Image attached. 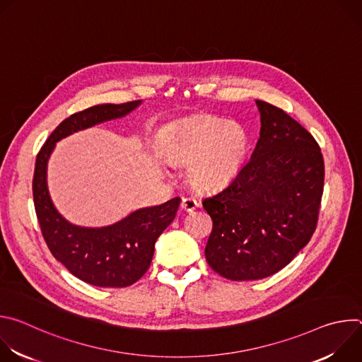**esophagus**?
Returning a JSON list of instances; mask_svg holds the SVG:
<instances>
[{"label": "esophagus", "mask_w": 362, "mask_h": 362, "mask_svg": "<svg viewBox=\"0 0 362 362\" xmlns=\"http://www.w3.org/2000/svg\"><path fill=\"white\" fill-rule=\"evenodd\" d=\"M180 208L186 212H193L196 208H197V202L196 199L190 197V196H186L182 199V203H180Z\"/></svg>", "instance_id": "obj_1"}]
</instances>
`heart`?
Listing matches in <instances>:
<instances>
[{
  "mask_svg": "<svg viewBox=\"0 0 362 362\" xmlns=\"http://www.w3.org/2000/svg\"><path fill=\"white\" fill-rule=\"evenodd\" d=\"M169 148L175 160L190 162V182L209 190L229 183L239 173L247 134L239 123L202 116L176 130Z\"/></svg>",
  "mask_w": 362,
  "mask_h": 362,
  "instance_id": "b5f03b06",
  "label": "heart"
}]
</instances>
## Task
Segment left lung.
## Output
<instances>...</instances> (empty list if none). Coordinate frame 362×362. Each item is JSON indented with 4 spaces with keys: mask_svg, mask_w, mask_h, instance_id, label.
<instances>
[{
    "mask_svg": "<svg viewBox=\"0 0 362 362\" xmlns=\"http://www.w3.org/2000/svg\"><path fill=\"white\" fill-rule=\"evenodd\" d=\"M259 140L239 173L202 204L214 228L206 261L221 276L256 281L285 268L317 229L325 166L321 147L282 109L256 100Z\"/></svg>",
    "mask_w": 362,
    "mask_h": 362,
    "instance_id": "obj_1",
    "label": "left lung"
}]
</instances>
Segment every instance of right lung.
I'll return each instance as SVG.
<instances>
[{
    "instance_id": "1",
    "label": "right lung",
    "mask_w": 362,
    "mask_h": 362,
    "mask_svg": "<svg viewBox=\"0 0 362 362\" xmlns=\"http://www.w3.org/2000/svg\"><path fill=\"white\" fill-rule=\"evenodd\" d=\"M140 105H98L74 113L49 134L37 154L33 197L42 238L57 261L78 279L101 288H124L137 282L148 269L160 233L176 216L180 199L133 212L123 221L100 229L69 223L56 211L47 189V160L63 137L97 123L122 117Z\"/></svg>"
}]
</instances>
